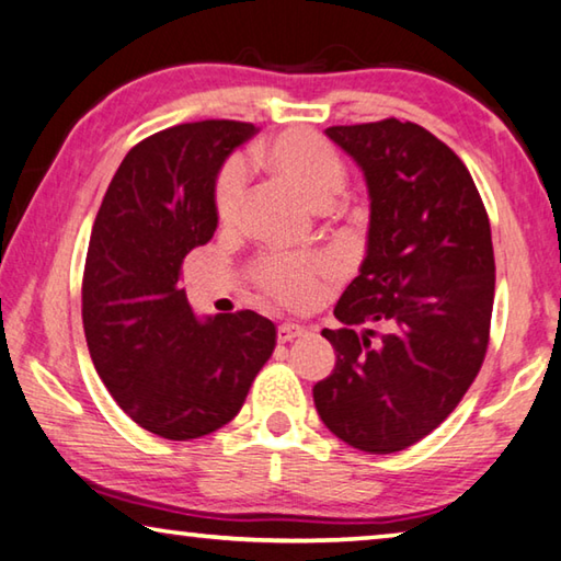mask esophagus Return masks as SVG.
I'll list each match as a JSON object with an SVG mask.
<instances>
[{
	"label": "esophagus",
	"instance_id": "esophagus-1",
	"mask_svg": "<svg viewBox=\"0 0 561 561\" xmlns=\"http://www.w3.org/2000/svg\"><path fill=\"white\" fill-rule=\"evenodd\" d=\"M307 334V329L299 327V324H291V321H284V324L277 327V341L279 344H287V341H294Z\"/></svg>",
	"mask_w": 561,
	"mask_h": 561
}]
</instances>
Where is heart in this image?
<instances>
[{
	"label": "heart",
	"mask_w": 561,
	"mask_h": 561,
	"mask_svg": "<svg viewBox=\"0 0 561 561\" xmlns=\"http://www.w3.org/2000/svg\"><path fill=\"white\" fill-rule=\"evenodd\" d=\"M260 163L289 183L314 207H329L344 187L346 168L336 148L311 130H284L257 150ZM247 175L240 160H230L217 175L215 213L222 225H232L242 210ZM327 262L314 257H264L254 267V282L272 299L287 307H307L321 294Z\"/></svg>",
	"instance_id": "obj_1"
}]
</instances>
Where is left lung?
<instances>
[{
  "label": "left lung",
  "mask_w": 561,
  "mask_h": 561,
  "mask_svg": "<svg viewBox=\"0 0 561 561\" xmlns=\"http://www.w3.org/2000/svg\"><path fill=\"white\" fill-rule=\"evenodd\" d=\"M366 178V257L324 329L336 364L314 386L327 428L364 453L405 450L462 401L495 301L490 220L468 168L417 123L331 126Z\"/></svg>",
  "instance_id": "left-lung-1"
}]
</instances>
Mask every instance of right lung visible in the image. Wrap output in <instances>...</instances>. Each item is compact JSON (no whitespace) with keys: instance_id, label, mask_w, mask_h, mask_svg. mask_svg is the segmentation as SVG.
Here are the masks:
<instances>
[{"instance_id":"1","label":"right lung","mask_w":561,"mask_h":561,"mask_svg":"<svg viewBox=\"0 0 561 561\" xmlns=\"http://www.w3.org/2000/svg\"><path fill=\"white\" fill-rule=\"evenodd\" d=\"M252 123H183L128 150L93 222L81 317L93 366L140 428L193 440L240 413L277 329L257 311L197 319L180 267L217 230L215 183Z\"/></svg>"}]
</instances>
